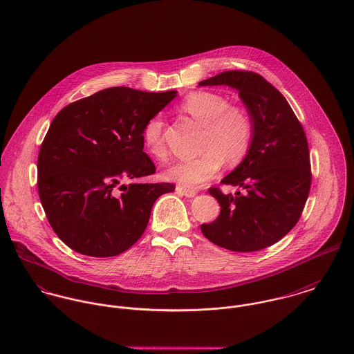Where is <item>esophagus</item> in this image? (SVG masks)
Listing matches in <instances>:
<instances>
[{
    "mask_svg": "<svg viewBox=\"0 0 354 354\" xmlns=\"http://www.w3.org/2000/svg\"><path fill=\"white\" fill-rule=\"evenodd\" d=\"M176 189H177V192H180L181 195H184L187 198H194V196L198 195V192L194 191V189H187V188H183V187H177Z\"/></svg>",
    "mask_w": 354,
    "mask_h": 354,
    "instance_id": "obj_1",
    "label": "esophagus"
}]
</instances>
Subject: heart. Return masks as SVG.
Masks as SVG:
<instances>
[{"label":"heart","instance_id":"b5f03b06","mask_svg":"<svg viewBox=\"0 0 354 354\" xmlns=\"http://www.w3.org/2000/svg\"><path fill=\"white\" fill-rule=\"evenodd\" d=\"M183 113L203 124L199 156L177 162L165 171V177L183 188H199L214 178L223 159L239 163L245 158L252 145L254 121L252 113L244 104L229 103V100L212 91H192L180 104ZM163 120L159 114L151 117L143 129V143L153 158L165 160L167 150L162 136Z\"/></svg>","mask_w":354,"mask_h":354}]
</instances>
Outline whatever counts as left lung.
Masks as SVG:
<instances>
[{
    "instance_id": "obj_1",
    "label": "left lung",
    "mask_w": 354,
    "mask_h": 354,
    "mask_svg": "<svg viewBox=\"0 0 354 354\" xmlns=\"http://www.w3.org/2000/svg\"><path fill=\"white\" fill-rule=\"evenodd\" d=\"M199 86L236 88L254 121L250 151L222 180L244 192L233 196L209 188L221 214L214 222L203 223L202 233L234 252L271 247L296 226L309 195L312 174L303 125L285 97L259 73L225 71Z\"/></svg>"
}]
</instances>
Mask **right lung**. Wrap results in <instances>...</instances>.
Segmentation results:
<instances>
[{
    "mask_svg": "<svg viewBox=\"0 0 354 354\" xmlns=\"http://www.w3.org/2000/svg\"><path fill=\"white\" fill-rule=\"evenodd\" d=\"M177 91L111 87L65 106L38 155V194L53 230L71 250L110 257L145 233L152 205L170 183L120 185L155 173L143 129Z\"/></svg>",
    "mask_w": 354,
    "mask_h": 354,
    "instance_id": "add662e5",
    "label": "right lung"
}]
</instances>
